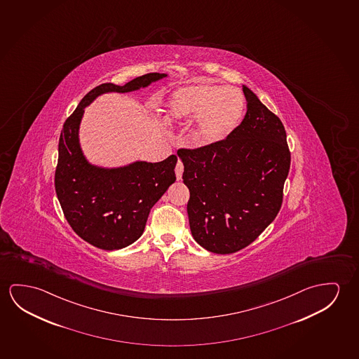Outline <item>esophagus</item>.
<instances>
[{"label": "esophagus", "instance_id": "obj_1", "mask_svg": "<svg viewBox=\"0 0 359 359\" xmlns=\"http://www.w3.org/2000/svg\"><path fill=\"white\" fill-rule=\"evenodd\" d=\"M182 171H184V164L182 160H177V166H175V175H177V180H182Z\"/></svg>", "mask_w": 359, "mask_h": 359}]
</instances>
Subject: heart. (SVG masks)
<instances>
[{"label":"heart","mask_w":359,"mask_h":359,"mask_svg":"<svg viewBox=\"0 0 359 359\" xmlns=\"http://www.w3.org/2000/svg\"><path fill=\"white\" fill-rule=\"evenodd\" d=\"M245 98L241 90L215 83H199L177 89L166 102L169 123L194 121L193 143L210 148L231 135L243 121Z\"/></svg>","instance_id":"1"}]
</instances>
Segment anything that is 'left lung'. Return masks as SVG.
<instances>
[{"instance_id": "obj_1", "label": "left lung", "mask_w": 359, "mask_h": 359, "mask_svg": "<svg viewBox=\"0 0 359 359\" xmlns=\"http://www.w3.org/2000/svg\"><path fill=\"white\" fill-rule=\"evenodd\" d=\"M248 111L229 138L177 150L189 188L190 230L214 254H233L259 238L281 209L291 153L280 118L243 86Z\"/></svg>"}]
</instances>
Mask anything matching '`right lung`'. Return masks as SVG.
<instances>
[{
  "label": "right lung",
  "instance_id": "1",
  "mask_svg": "<svg viewBox=\"0 0 359 359\" xmlns=\"http://www.w3.org/2000/svg\"><path fill=\"white\" fill-rule=\"evenodd\" d=\"M163 77L165 74L148 73L124 86L103 83L83 97L62 128L55 194L73 231L95 248L119 250L142 236L150 209L177 179V158L170 155L159 163L137 161L118 169L90 165L78 140L84 107L100 94L132 92Z\"/></svg>",
  "mask_w": 359,
  "mask_h": 359
}]
</instances>
